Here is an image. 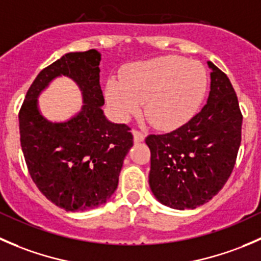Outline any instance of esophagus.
Instances as JSON below:
<instances>
[{"label":"esophagus","instance_id":"34e87169","mask_svg":"<svg viewBox=\"0 0 261 261\" xmlns=\"http://www.w3.org/2000/svg\"><path fill=\"white\" fill-rule=\"evenodd\" d=\"M133 139L134 143H141V142L144 141V134L142 132L133 130Z\"/></svg>","mask_w":261,"mask_h":261}]
</instances>
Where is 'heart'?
Here are the masks:
<instances>
[{
	"label": "heart",
	"instance_id": "b5f03b06",
	"mask_svg": "<svg viewBox=\"0 0 261 261\" xmlns=\"http://www.w3.org/2000/svg\"><path fill=\"white\" fill-rule=\"evenodd\" d=\"M208 86L203 64L184 57L165 56L137 62L124 79L113 76L105 86V99L119 120L144 114L159 129H175L199 110Z\"/></svg>",
	"mask_w": 261,
	"mask_h": 261
}]
</instances>
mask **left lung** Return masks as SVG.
<instances>
[{
    "label": "left lung",
    "instance_id": "left-lung-1",
    "mask_svg": "<svg viewBox=\"0 0 261 261\" xmlns=\"http://www.w3.org/2000/svg\"><path fill=\"white\" fill-rule=\"evenodd\" d=\"M207 104L184 125L146 138L151 149L148 182L154 198L174 210H194L228 180L241 143L242 114L228 77L208 62Z\"/></svg>",
    "mask_w": 261,
    "mask_h": 261
}]
</instances>
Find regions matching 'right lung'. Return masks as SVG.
Segmentation results:
<instances>
[{
    "label": "right lung",
    "mask_w": 261,
    "mask_h": 261,
    "mask_svg": "<svg viewBox=\"0 0 261 261\" xmlns=\"http://www.w3.org/2000/svg\"><path fill=\"white\" fill-rule=\"evenodd\" d=\"M96 49L62 56L37 76L19 113L20 142L38 189L66 211L94 210L117 190L123 161L133 146L130 128L107 119ZM76 82L84 105L64 122L40 113L37 97L53 79Z\"/></svg>",
    "instance_id": "obj_1"
}]
</instances>
